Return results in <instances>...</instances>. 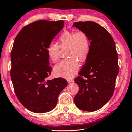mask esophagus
<instances>
[{
  "instance_id": "obj_1",
  "label": "esophagus",
  "mask_w": 132,
  "mask_h": 132,
  "mask_svg": "<svg viewBox=\"0 0 132 132\" xmlns=\"http://www.w3.org/2000/svg\"><path fill=\"white\" fill-rule=\"evenodd\" d=\"M67 81H68V83H70V82H72L73 81V80L72 79H67Z\"/></svg>"
}]
</instances>
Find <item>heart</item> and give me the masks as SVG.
Masks as SVG:
<instances>
[{
    "label": "heart",
    "mask_w": 132,
    "mask_h": 132,
    "mask_svg": "<svg viewBox=\"0 0 132 132\" xmlns=\"http://www.w3.org/2000/svg\"><path fill=\"white\" fill-rule=\"evenodd\" d=\"M60 47L66 48L65 57L54 67L56 75L66 78H71L77 73L79 68L77 60L84 61L89 53L90 42L87 35L81 31H65L58 39V45L50 43L47 48V53L50 60L53 63L57 62L59 59Z\"/></svg>",
    "instance_id": "b5f03b06"
}]
</instances>
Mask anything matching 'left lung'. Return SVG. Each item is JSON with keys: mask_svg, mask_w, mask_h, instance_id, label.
Instances as JSON below:
<instances>
[{"mask_svg": "<svg viewBox=\"0 0 132 132\" xmlns=\"http://www.w3.org/2000/svg\"><path fill=\"white\" fill-rule=\"evenodd\" d=\"M72 27L84 32L90 42L85 64L75 79L79 88L75 104L82 111H97L113 96L119 72L114 42L105 29L93 21L75 22Z\"/></svg>", "mask_w": 132, "mask_h": 132, "instance_id": "1", "label": "left lung"}]
</instances>
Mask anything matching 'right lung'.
I'll return each mask as SVG.
<instances>
[{"label": "right lung", "mask_w": 132, "mask_h": 132, "mask_svg": "<svg viewBox=\"0 0 132 132\" xmlns=\"http://www.w3.org/2000/svg\"><path fill=\"white\" fill-rule=\"evenodd\" d=\"M64 27V21L39 20L24 27L13 42L11 77L20 103L36 113L55 108L68 82L63 78L47 80L51 73L48 45Z\"/></svg>", "instance_id": "add662e5"}]
</instances>
